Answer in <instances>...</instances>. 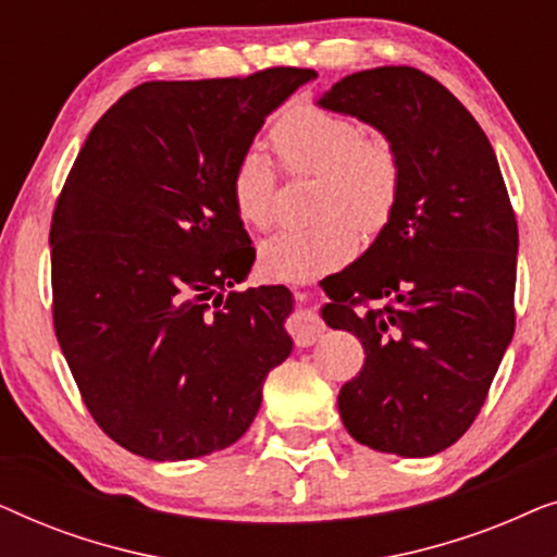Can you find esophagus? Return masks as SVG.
Segmentation results:
<instances>
[{"mask_svg": "<svg viewBox=\"0 0 557 557\" xmlns=\"http://www.w3.org/2000/svg\"><path fill=\"white\" fill-rule=\"evenodd\" d=\"M296 299L307 301L309 292H296ZM288 334L294 337L296 347H311L324 334L322 317H319L317 311H311V309H301L299 314L292 319V324H288Z\"/></svg>", "mask_w": 557, "mask_h": 557, "instance_id": "obj_1", "label": "esophagus"}]
</instances>
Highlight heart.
<instances>
[{
  "instance_id": "1",
  "label": "heart",
  "mask_w": 557,
  "mask_h": 557,
  "mask_svg": "<svg viewBox=\"0 0 557 557\" xmlns=\"http://www.w3.org/2000/svg\"><path fill=\"white\" fill-rule=\"evenodd\" d=\"M271 147L288 174H317L314 223L281 227L258 248L271 278L309 281L337 269L357 248V227L377 233L398 205L403 166L385 136H368L355 119L299 103L271 126ZM231 200L243 225L265 231L276 215V170L261 149L238 157Z\"/></svg>"
}]
</instances>
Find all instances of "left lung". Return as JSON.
Returning <instances> with one entry per match:
<instances>
[{"label": "left lung", "instance_id": "8db88e82", "mask_svg": "<svg viewBox=\"0 0 557 557\" xmlns=\"http://www.w3.org/2000/svg\"><path fill=\"white\" fill-rule=\"evenodd\" d=\"M319 106L375 126L403 166L391 220L322 309L364 347L339 391L342 423L375 451L433 456L474 423L512 342V202L482 126L418 67L352 73Z\"/></svg>", "mask_w": 557, "mask_h": 557}]
</instances>
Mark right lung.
<instances>
[{
  "label": "right lung",
  "mask_w": 557,
  "mask_h": 557,
  "mask_svg": "<svg viewBox=\"0 0 557 557\" xmlns=\"http://www.w3.org/2000/svg\"><path fill=\"white\" fill-rule=\"evenodd\" d=\"M317 78L149 81L90 128L50 223L52 324L106 436L151 461L235 444L292 355L284 286L233 288L256 261L231 174L265 116Z\"/></svg>",
  "instance_id": "add662e5"
}]
</instances>
